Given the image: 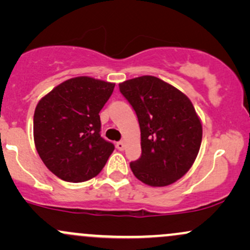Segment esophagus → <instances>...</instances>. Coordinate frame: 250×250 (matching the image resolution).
<instances>
[{
    "label": "esophagus",
    "instance_id": "obj_1",
    "mask_svg": "<svg viewBox=\"0 0 250 250\" xmlns=\"http://www.w3.org/2000/svg\"><path fill=\"white\" fill-rule=\"evenodd\" d=\"M116 148L119 149V150H123L125 149V142L123 141H119L116 143Z\"/></svg>",
    "mask_w": 250,
    "mask_h": 250
}]
</instances>
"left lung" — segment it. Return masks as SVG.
Instances as JSON below:
<instances>
[{"label":"left lung","mask_w":250,"mask_h":250,"mask_svg":"<svg viewBox=\"0 0 250 250\" xmlns=\"http://www.w3.org/2000/svg\"><path fill=\"white\" fill-rule=\"evenodd\" d=\"M139 119L141 157L130 162L135 176L151 187L181 179L199 154L202 125L193 103L182 91L155 76L119 84Z\"/></svg>","instance_id":"obj_1"}]
</instances>
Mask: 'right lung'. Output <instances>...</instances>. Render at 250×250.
Masks as SVG:
<instances>
[{
  "mask_svg": "<svg viewBox=\"0 0 250 250\" xmlns=\"http://www.w3.org/2000/svg\"><path fill=\"white\" fill-rule=\"evenodd\" d=\"M115 83L74 77L40 100L34 114V141L43 163L67 182L95 177L114 151L101 137L99 113Z\"/></svg>",
  "mask_w": 250,
  "mask_h": 250,
  "instance_id": "1",
  "label": "right lung"
}]
</instances>
